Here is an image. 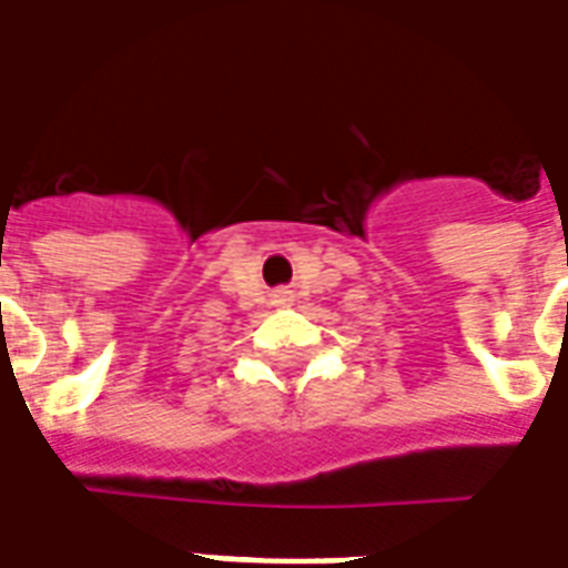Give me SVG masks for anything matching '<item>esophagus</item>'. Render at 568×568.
Wrapping results in <instances>:
<instances>
[{
	"instance_id": "34e87169",
	"label": "esophagus",
	"mask_w": 568,
	"mask_h": 568,
	"mask_svg": "<svg viewBox=\"0 0 568 568\" xmlns=\"http://www.w3.org/2000/svg\"><path fill=\"white\" fill-rule=\"evenodd\" d=\"M278 300H281V305H287V302H290V296H287V293H284V296H278Z\"/></svg>"
}]
</instances>
